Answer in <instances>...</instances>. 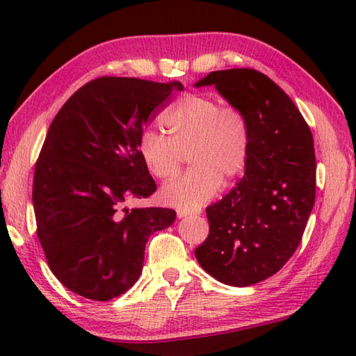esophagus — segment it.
<instances>
[{"mask_svg": "<svg viewBox=\"0 0 356 356\" xmlns=\"http://www.w3.org/2000/svg\"><path fill=\"white\" fill-rule=\"evenodd\" d=\"M197 213H201L200 210H195V212H191V210H177V218H185V216L197 215Z\"/></svg>", "mask_w": 356, "mask_h": 356, "instance_id": "34e87169", "label": "esophagus"}]
</instances>
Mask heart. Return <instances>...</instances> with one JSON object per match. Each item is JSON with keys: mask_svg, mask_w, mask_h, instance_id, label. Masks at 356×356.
I'll list each match as a JSON object with an SVG mask.
<instances>
[{"mask_svg": "<svg viewBox=\"0 0 356 356\" xmlns=\"http://www.w3.org/2000/svg\"><path fill=\"white\" fill-rule=\"evenodd\" d=\"M163 124L170 138L144 131L138 149L147 171L161 180L176 177L184 155H190L193 170L161 190V200L170 206H202L218 193L222 180L237 179L248 163L250 125L237 108L188 94L163 114Z\"/></svg>", "mask_w": 356, "mask_h": 356, "instance_id": "b5f03b06", "label": "heart"}]
</instances>
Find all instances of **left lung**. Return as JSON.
<instances>
[{"label": "left lung", "instance_id": "obj_1", "mask_svg": "<svg viewBox=\"0 0 356 356\" xmlns=\"http://www.w3.org/2000/svg\"><path fill=\"white\" fill-rule=\"evenodd\" d=\"M215 86L250 125L245 176L207 207L209 236L195 254L222 284L246 287L280 272L301 242L316 201L311 130L289 95L252 69L210 72L195 88Z\"/></svg>", "mask_w": 356, "mask_h": 356}]
</instances>
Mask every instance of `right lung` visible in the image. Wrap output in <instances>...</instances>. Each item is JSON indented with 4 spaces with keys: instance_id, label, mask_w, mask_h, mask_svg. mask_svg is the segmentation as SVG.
<instances>
[{
    "instance_id": "right-lung-1",
    "label": "right lung",
    "mask_w": 356,
    "mask_h": 356,
    "mask_svg": "<svg viewBox=\"0 0 356 356\" xmlns=\"http://www.w3.org/2000/svg\"><path fill=\"white\" fill-rule=\"evenodd\" d=\"M180 81L102 76L65 102L48 129L33 182L38 237L53 275L84 298L108 301L140 278L150 234L172 209H129L156 185L140 156L143 130Z\"/></svg>"
}]
</instances>
